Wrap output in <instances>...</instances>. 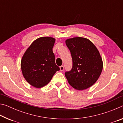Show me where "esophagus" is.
<instances>
[{
  "label": "esophagus",
  "mask_w": 123,
  "mask_h": 123,
  "mask_svg": "<svg viewBox=\"0 0 123 123\" xmlns=\"http://www.w3.org/2000/svg\"><path fill=\"white\" fill-rule=\"evenodd\" d=\"M60 70L61 71H63V70H64V66H61L60 67Z\"/></svg>",
  "instance_id": "obj_1"
}]
</instances>
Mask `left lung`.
<instances>
[{"label": "left lung", "mask_w": 123, "mask_h": 123, "mask_svg": "<svg viewBox=\"0 0 123 123\" xmlns=\"http://www.w3.org/2000/svg\"><path fill=\"white\" fill-rule=\"evenodd\" d=\"M70 50L73 66L65 76L70 86L83 90L94 85L101 74L103 63L100 53L94 44L83 37H74L66 41Z\"/></svg>", "instance_id": "1"}]
</instances>
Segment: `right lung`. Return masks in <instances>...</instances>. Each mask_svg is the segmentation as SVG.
I'll list each match as a JSON object with an SVG mask.
<instances>
[{
  "label": "right lung",
  "instance_id": "1",
  "mask_svg": "<svg viewBox=\"0 0 123 123\" xmlns=\"http://www.w3.org/2000/svg\"><path fill=\"white\" fill-rule=\"evenodd\" d=\"M55 41L53 37H40L33 42L22 57L23 76L29 84L36 88L48 84L55 73L60 70L53 52Z\"/></svg>",
  "mask_w": 123,
  "mask_h": 123
}]
</instances>
